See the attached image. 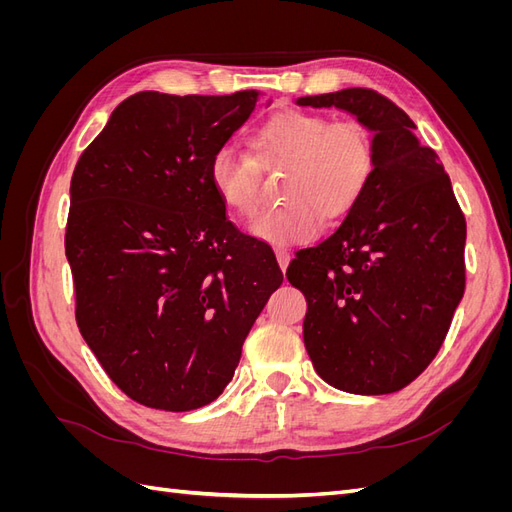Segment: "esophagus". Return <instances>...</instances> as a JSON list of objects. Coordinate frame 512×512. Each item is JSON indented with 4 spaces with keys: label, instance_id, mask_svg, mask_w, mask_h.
<instances>
[{
    "label": "esophagus",
    "instance_id": "34e87169",
    "mask_svg": "<svg viewBox=\"0 0 512 512\" xmlns=\"http://www.w3.org/2000/svg\"><path fill=\"white\" fill-rule=\"evenodd\" d=\"M275 258H277V265H280V269L286 271L288 262H290V252L284 250V247H275Z\"/></svg>",
    "mask_w": 512,
    "mask_h": 512
}]
</instances>
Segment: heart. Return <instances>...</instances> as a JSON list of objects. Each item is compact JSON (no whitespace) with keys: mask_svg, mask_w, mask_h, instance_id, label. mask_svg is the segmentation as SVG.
<instances>
[{"mask_svg":"<svg viewBox=\"0 0 512 512\" xmlns=\"http://www.w3.org/2000/svg\"><path fill=\"white\" fill-rule=\"evenodd\" d=\"M256 158L222 145L211 153L207 177L213 192L237 218H252L260 203V166L288 164L282 205L252 222L256 237L275 245L314 239L322 215L337 220L359 203L374 175V134L359 119H335L312 111H282L252 136Z\"/></svg>","mask_w":512,"mask_h":512,"instance_id":"1","label":"heart"}]
</instances>
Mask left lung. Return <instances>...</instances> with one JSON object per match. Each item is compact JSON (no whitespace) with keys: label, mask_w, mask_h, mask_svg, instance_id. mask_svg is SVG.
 Here are the masks:
<instances>
[{"label":"left lung","mask_w":512,"mask_h":512,"mask_svg":"<svg viewBox=\"0 0 512 512\" xmlns=\"http://www.w3.org/2000/svg\"><path fill=\"white\" fill-rule=\"evenodd\" d=\"M297 104L344 108L376 132L361 200L286 269L307 301L305 350L339 391H401L436 359L466 290V218L438 153L395 102L350 87Z\"/></svg>","instance_id":"1"}]
</instances>
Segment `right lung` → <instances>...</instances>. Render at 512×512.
I'll return each instance as SVG.
<instances>
[{
	"label": "right lung",
	"instance_id": "obj_1",
	"mask_svg": "<svg viewBox=\"0 0 512 512\" xmlns=\"http://www.w3.org/2000/svg\"><path fill=\"white\" fill-rule=\"evenodd\" d=\"M260 96L138 91L76 162L66 224L76 324L108 378L147 408L218 399L284 280L207 177L211 153Z\"/></svg>",
	"mask_w": 512,
	"mask_h": 512
}]
</instances>
